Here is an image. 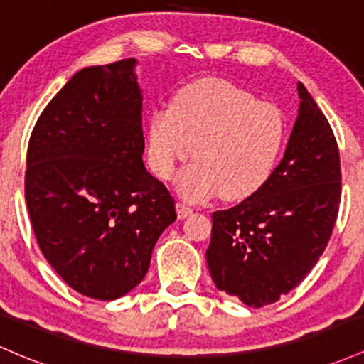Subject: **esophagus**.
Wrapping results in <instances>:
<instances>
[{
    "label": "esophagus",
    "mask_w": 364,
    "mask_h": 364,
    "mask_svg": "<svg viewBox=\"0 0 364 364\" xmlns=\"http://www.w3.org/2000/svg\"><path fill=\"white\" fill-rule=\"evenodd\" d=\"M176 209H178V218L179 219H185V218H188L190 214H193V209H191V207H188V205H185V203H181V202H178Z\"/></svg>",
    "instance_id": "obj_1"
}]
</instances>
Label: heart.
I'll list each match as a JSON object with an SVG mask.
<instances>
[{"label": "heart", "mask_w": 364, "mask_h": 364, "mask_svg": "<svg viewBox=\"0 0 364 364\" xmlns=\"http://www.w3.org/2000/svg\"><path fill=\"white\" fill-rule=\"evenodd\" d=\"M283 143L278 107L223 79H202L151 114L146 157L155 176L169 179L193 150L195 161L176 179L179 193L203 200L221 191L226 200H242L269 179Z\"/></svg>", "instance_id": "b5f03b06"}]
</instances>
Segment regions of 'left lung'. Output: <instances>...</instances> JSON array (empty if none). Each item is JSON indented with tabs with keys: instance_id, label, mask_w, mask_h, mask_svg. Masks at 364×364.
I'll return each mask as SVG.
<instances>
[{
	"instance_id": "1",
	"label": "left lung",
	"mask_w": 364,
	"mask_h": 364,
	"mask_svg": "<svg viewBox=\"0 0 364 364\" xmlns=\"http://www.w3.org/2000/svg\"><path fill=\"white\" fill-rule=\"evenodd\" d=\"M282 162L255 193L213 213L207 266L215 287L262 307L295 289L331 237L341 203V157L328 121L304 85Z\"/></svg>"
}]
</instances>
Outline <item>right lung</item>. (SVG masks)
<instances>
[{
	"instance_id": "add662e5",
	"label": "right lung",
	"mask_w": 364,
	"mask_h": 364,
	"mask_svg": "<svg viewBox=\"0 0 364 364\" xmlns=\"http://www.w3.org/2000/svg\"><path fill=\"white\" fill-rule=\"evenodd\" d=\"M136 60L75 72L39 115L27 149L36 240L75 292L122 297L145 278L174 198L143 164Z\"/></svg>"
}]
</instances>
